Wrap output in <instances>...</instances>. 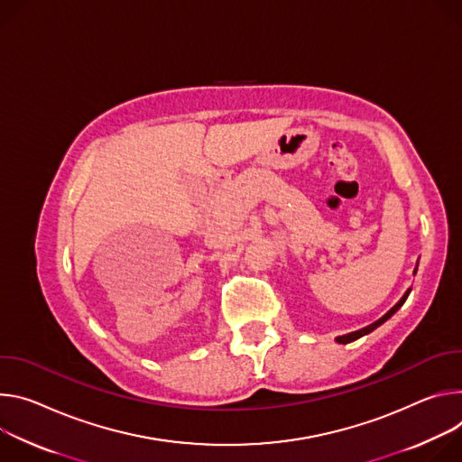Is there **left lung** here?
Here are the masks:
<instances>
[{
  "label": "left lung",
  "mask_w": 462,
  "mask_h": 462,
  "mask_svg": "<svg viewBox=\"0 0 462 462\" xmlns=\"http://www.w3.org/2000/svg\"><path fill=\"white\" fill-rule=\"evenodd\" d=\"M415 273H417V268H415ZM409 293H411V288H409V290L402 295V299L393 306V309H391L385 316H382L378 321H374V323H371V325H367V327H364V328H360V330H354V332H348V334L337 336V337H336V341H337V343H341V345H346V343H352V341H356V339H360V337H364V336L371 334L373 330H376L380 325H383L387 319H391V318H393V316L402 309V304L405 302V299L409 297Z\"/></svg>",
  "instance_id": "8db88e82"
}]
</instances>
